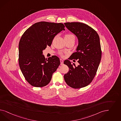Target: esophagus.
<instances>
[{
    "label": "esophagus",
    "instance_id": "obj_1",
    "mask_svg": "<svg viewBox=\"0 0 121 121\" xmlns=\"http://www.w3.org/2000/svg\"><path fill=\"white\" fill-rule=\"evenodd\" d=\"M60 63H61V65H62L63 64V60L62 59H60Z\"/></svg>",
    "mask_w": 121,
    "mask_h": 121
}]
</instances>
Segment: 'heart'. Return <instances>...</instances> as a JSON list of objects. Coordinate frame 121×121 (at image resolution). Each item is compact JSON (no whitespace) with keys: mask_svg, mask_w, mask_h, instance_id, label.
<instances>
[{"mask_svg":"<svg viewBox=\"0 0 121 121\" xmlns=\"http://www.w3.org/2000/svg\"><path fill=\"white\" fill-rule=\"evenodd\" d=\"M65 40H74L75 41V37L73 34H67L65 35ZM60 55H62V54L60 53Z\"/></svg>","mask_w":121,"mask_h":121,"instance_id":"b5f03b06","label":"heart"}]
</instances>
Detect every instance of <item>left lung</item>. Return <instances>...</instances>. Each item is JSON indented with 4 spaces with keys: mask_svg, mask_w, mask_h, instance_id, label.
I'll use <instances>...</instances> for the list:
<instances>
[{
    "mask_svg": "<svg viewBox=\"0 0 121 121\" xmlns=\"http://www.w3.org/2000/svg\"><path fill=\"white\" fill-rule=\"evenodd\" d=\"M64 25L78 38L77 51L71 55L70 60L78 59L79 65L76 67L70 60H65L64 64L69 70L64 78L71 88H83L92 82L100 64L102 52L99 36L94 29L83 23L67 22Z\"/></svg>",
    "mask_w": 121,
    "mask_h": 121,
    "instance_id": "1",
    "label": "left lung"
}]
</instances>
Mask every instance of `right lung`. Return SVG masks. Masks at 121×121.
Masks as SVG:
<instances>
[{
    "label": "right lung",
    "mask_w": 121,
    "mask_h": 121,
    "mask_svg": "<svg viewBox=\"0 0 121 121\" xmlns=\"http://www.w3.org/2000/svg\"><path fill=\"white\" fill-rule=\"evenodd\" d=\"M64 28L62 23L41 21L22 35L19 44V64L26 80L33 87L47 85L60 64L57 56L46 58L42 50L51 46L54 37Z\"/></svg>",
    "instance_id": "add662e5"
}]
</instances>
